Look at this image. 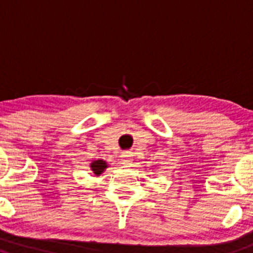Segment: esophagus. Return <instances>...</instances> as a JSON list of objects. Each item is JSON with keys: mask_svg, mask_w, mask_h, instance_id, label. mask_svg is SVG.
Segmentation results:
<instances>
[{"mask_svg": "<svg viewBox=\"0 0 253 253\" xmlns=\"http://www.w3.org/2000/svg\"><path fill=\"white\" fill-rule=\"evenodd\" d=\"M121 157H122V164H125V166L129 164V157H131V154H129L128 152H124Z\"/></svg>", "mask_w": 253, "mask_h": 253, "instance_id": "obj_1", "label": "esophagus"}]
</instances>
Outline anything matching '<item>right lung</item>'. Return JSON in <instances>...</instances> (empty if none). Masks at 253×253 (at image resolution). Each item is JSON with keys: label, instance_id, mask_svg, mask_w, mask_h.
<instances>
[{"label": "right lung", "instance_id": "add662e5", "mask_svg": "<svg viewBox=\"0 0 253 253\" xmlns=\"http://www.w3.org/2000/svg\"><path fill=\"white\" fill-rule=\"evenodd\" d=\"M106 163L104 161H95L94 163H91V169L96 175L101 174L104 171V169L106 168Z\"/></svg>", "mask_w": 253, "mask_h": 253}]
</instances>
